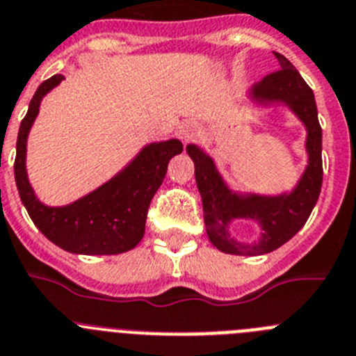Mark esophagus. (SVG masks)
<instances>
[{
	"mask_svg": "<svg viewBox=\"0 0 356 356\" xmlns=\"http://www.w3.org/2000/svg\"><path fill=\"white\" fill-rule=\"evenodd\" d=\"M177 136L184 143L191 142V140L197 136V126H195V124H191V122L182 124V126H179V129H177Z\"/></svg>",
	"mask_w": 356,
	"mask_h": 356,
	"instance_id": "obj_1",
	"label": "esophagus"
}]
</instances>
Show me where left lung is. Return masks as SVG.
<instances>
[{
  "mask_svg": "<svg viewBox=\"0 0 356 356\" xmlns=\"http://www.w3.org/2000/svg\"><path fill=\"white\" fill-rule=\"evenodd\" d=\"M275 56L282 70L255 83L246 92V104L252 108L286 106L303 124L307 165L296 184L277 195L234 190L213 156L197 143L186 145V152L195 163L207 238L223 254L254 257L280 248L305 225L321 193L323 133L314 92L284 54L275 53ZM236 219L257 222L261 229L258 239L246 243L234 238L229 225Z\"/></svg>",
  "mask_w": 356,
  "mask_h": 356,
  "instance_id": "obj_1",
  "label": "left lung"
}]
</instances>
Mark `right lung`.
I'll use <instances>...</instances> for the list:
<instances>
[{
  "mask_svg": "<svg viewBox=\"0 0 356 356\" xmlns=\"http://www.w3.org/2000/svg\"><path fill=\"white\" fill-rule=\"evenodd\" d=\"M65 79L54 74L38 86L22 118L15 147L14 174L19 197L37 229L65 252L78 255H117L142 241L149 204L166 175V166L182 152L177 138L150 142L113 177L67 206H47L28 177V136L40 102Z\"/></svg>",
  "mask_w": 356,
  "mask_h": 356,
  "instance_id": "1",
  "label": "right lung"
}]
</instances>
